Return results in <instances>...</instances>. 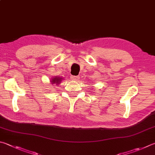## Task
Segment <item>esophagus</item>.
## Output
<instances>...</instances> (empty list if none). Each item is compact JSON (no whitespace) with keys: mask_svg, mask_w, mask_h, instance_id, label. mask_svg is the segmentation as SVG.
I'll return each mask as SVG.
<instances>
[{"mask_svg":"<svg viewBox=\"0 0 155 155\" xmlns=\"http://www.w3.org/2000/svg\"><path fill=\"white\" fill-rule=\"evenodd\" d=\"M79 78H80L79 76H72V77H71V79L76 81H78V79H79Z\"/></svg>","mask_w":155,"mask_h":155,"instance_id":"34e87169","label":"esophagus"}]
</instances>
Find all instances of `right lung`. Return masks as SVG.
Here are the masks:
<instances>
[{
	"label": "right lung",
	"instance_id": "1",
	"mask_svg": "<svg viewBox=\"0 0 155 155\" xmlns=\"http://www.w3.org/2000/svg\"><path fill=\"white\" fill-rule=\"evenodd\" d=\"M61 80H62V78L60 77H55L51 78V82L52 84H56V85H58L59 83H61Z\"/></svg>",
	"mask_w": 155,
	"mask_h": 155
}]
</instances>
